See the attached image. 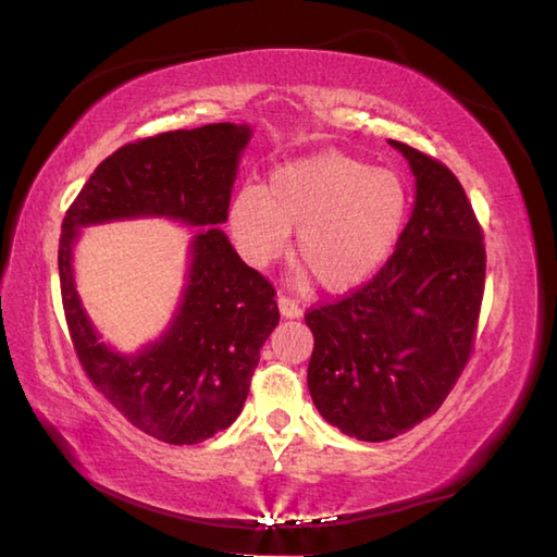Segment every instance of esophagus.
<instances>
[{
    "mask_svg": "<svg viewBox=\"0 0 557 557\" xmlns=\"http://www.w3.org/2000/svg\"><path fill=\"white\" fill-rule=\"evenodd\" d=\"M277 309H280L282 315H285V319H299V315L304 313L299 304L289 299V297H285V294H280V297H277Z\"/></svg>",
    "mask_w": 557,
    "mask_h": 557,
    "instance_id": "esophagus-1",
    "label": "esophagus"
}]
</instances>
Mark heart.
I'll return each instance as SVG.
<instances>
[{
    "label": "heart",
    "mask_w": 557,
    "mask_h": 557,
    "mask_svg": "<svg viewBox=\"0 0 557 557\" xmlns=\"http://www.w3.org/2000/svg\"><path fill=\"white\" fill-rule=\"evenodd\" d=\"M408 212V190L391 169L343 151L282 163L263 190L238 188L226 207L228 236L248 265L265 268L289 246L329 292H350L386 263Z\"/></svg>",
    "instance_id": "heart-1"
}]
</instances>
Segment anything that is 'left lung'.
Segmentation results:
<instances>
[{
  "label": "left lung",
  "instance_id": "1",
  "mask_svg": "<svg viewBox=\"0 0 557 557\" xmlns=\"http://www.w3.org/2000/svg\"><path fill=\"white\" fill-rule=\"evenodd\" d=\"M388 145L416 176V205L379 275L307 313L309 391L347 437L386 442L437 412L473 350L485 246L461 183L403 141Z\"/></svg>",
  "mask_w": 557,
  "mask_h": 557
}]
</instances>
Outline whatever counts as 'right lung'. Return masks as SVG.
<instances>
[{"instance_id":"right-lung-1","label":"right lung","mask_w":557,"mask_h":557,"mask_svg":"<svg viewBox=\"0 0 557 557\" xmlns=\"http://www.w3.org/2000/svg\"><path fill=\"white\" fill-rule=\"evenodd\" d=\"M250 137L248 125L212 123L133 141L98 163L64 214L58 265L76 357L94 386L159 442L200 444L226 430L280 321L275 289L220 228ZM157 215L196 228L186 285L168 331L120 354L100 341L78 299L73 246L86 225Z\"/></svg>"}]
</instances>
